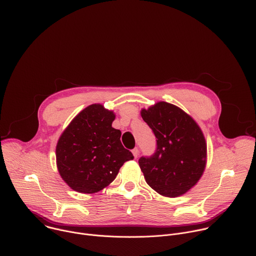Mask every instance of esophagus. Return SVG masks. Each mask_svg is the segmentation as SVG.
Instances as JSON below:
<instances>
[{"label":"esophagus","mask_w":256,"mask_h":256,"mask_svg":"<svg viewBox=\"0 0 256 256\" xmlns=\"http://www.w3.org/2000/svg\"><path fill=\"white\" fill-rule=\"evenodd\" d=\"M132 155H134V158H136L138 156V149L136 147V148H134L132 150Z\"/></svg>","instance_id":"obj_1"}]
</instances>
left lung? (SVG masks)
Segmentation results:
<instances>
[{
	"label": "left lung",
	"instance_id": "left-lung-1",
	"mask_svg": "<svg viewBox=\"0 0 256 256\" xmlns=\"http://www.w3.org/2000/svg\"><path fill=\"white\" fill-rule=\"evenodd\" d=\"M141 115L157 142L153 155L138 159L146 182L162 196L184 195L205 170L207 147L201 128L189 114L168 102L142 109Z\"/></svg>",
	"mask_w": 256,
	"mask_h": 256
}]
</instances>
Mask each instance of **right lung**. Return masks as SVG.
Listing matches in <instances>:
<instances>
[{
	"instance_id": "obj_1",
	"label": "right lung",
	"mask_w": 256,
	"mask_h": 256,
	"mask_svg": "<svg viewBox=\"0 0 256 256\" xmlns=\"http://www.w3.org/2000/svg\"><path fill=\"white\" fill-rule=\"evenodd\" d=\"M113 111L92 104L80 111L60 136L56 146L58 172L72 190L92 194L118 176L126 161L134 159L112 128Z\"/></svg>"
}]
</instances>
